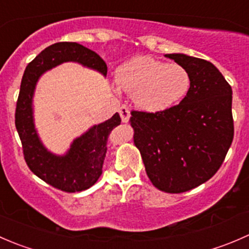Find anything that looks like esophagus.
<instances>
[{
    "label": "esophagus",
    "mask_w": 249,
    "mask_h": 249,
    "mask_svg": "<svg viewBox=\"0 0 249 249\" xmlns=\"http://www.w3.org/2000/svg\"><path fill=\"white\" fill-rule=\"evenodd\" d=\"M119 114H120V118H122V122L123 123H127V122H129L130 117H131L129 108H127V107H125V106L120 107V108H119Z\"/></svg>",
    "instance_id": "1"
}]
</instances>
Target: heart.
<instances>
[{"instance_id":"1","label":"heart","mask_w":249,"mask_h":249,"mask_svg":"<svg viewBox=\"0 0 249 249\" xmlns=\"http://www.w3.org/2000/svg\"><path fill=\"white\" fill-rule=\"evenodd\" d=\"M118 89L131 95L137 108L160 112L184 99L190 88V76L178 64H166L152 56H136L115 71Z\"/></svg>"}]
</instances>
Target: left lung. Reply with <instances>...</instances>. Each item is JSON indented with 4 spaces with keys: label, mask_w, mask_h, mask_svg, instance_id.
Listing matches in <instances>:
<instances>
[{
    "label": "left lung",
    "mask_w": 249,
    "mask_h": 249,
    "mask_svg": "<svg viewBox=\"0 0 249 249\" xmlns=\"http://www.w3.org/2000/svg\"><path fill=\"white\" fill-rule=\"evenodd\" d=\"M165 56L187 70L189 91L169 109L132 110L130 122L153 184L183 193L207 182L224 161L233 139L232 90L212 62L180 53Z\"/></svg>",
    "instance_id": "obj_1"
}]
</instances>
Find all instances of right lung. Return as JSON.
Returning <instances> with one entry per match:
<instances>
[{
  "mask_svg": "<svg viewBox=\"0 0 249 249\" xmlns=\"http://www.w3.org/2000/svg\"><path fill=\"white\" fill-rule=\"evenodd\" d=\"M64 62H77L107 76V65L87 47L76 42L52 44L42 50L25 70L17 102L16 127L30 170L54 188L76 193L94 185L101 176L108 136L122 119L115 113L106 122L92 125L73 140L65 154H54L48 150L35 126L34 95L42 74Z\"/></svg>",
  "mask_w": 249,
  "mask_h": 249,
  "instance_id": "obj_1",
  "label": "right lung"
}]
</instances>
